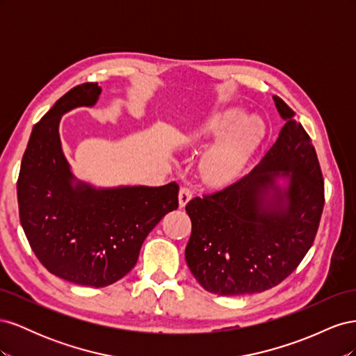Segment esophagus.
<instances>
[{
    "instance_id": "1",
    "label": "esophagus",
    "mask_w": 356,
    "mask_h": 356,
    "mask_svg": "<svg viewBox=\"0 0 356 356\" xmlns=\"http://www.w3.org/2000/svg\"><path fill=\"white\" fill-rule=\"evenodd\" d=\"M193 196V193L190 188H181L179 195H178V202H179V208H184L186 204L190 202Z\"/></svg>"
}]
</instances>
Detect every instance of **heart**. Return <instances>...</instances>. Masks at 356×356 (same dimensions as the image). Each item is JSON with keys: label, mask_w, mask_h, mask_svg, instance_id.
I'll return each mask as SVG.
<instances>
[{"label": "heart", "mask_w": 356, "mask_h": 356, "mask_svg": "<svg viewBox=\"0 0 356 356\" xmlns=\"http://www.w3.org/2000/svg\"><path fill=\"white\" fill-rule=\"evenodd\" d=\"M263 123L246 117L241 108H225L204 118L184 136L190 149H203L215 141L200 159V177L209 186L222 187L238 178L260 144Z\"/></svg>", "instance_id": "obj_1"}]
</instances>
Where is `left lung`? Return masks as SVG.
I'll use <instances>...</instances> for the list:
<instances>
[{
  "instance_id": "8db88e82",
  "label": "left lung",
  "mask_w": 356,
  "mask_h": 356,
  "mask_svg": "<svg viewBox=\"0 0 356 356\" xmlns=\"http://www.w3.org/2000/svg\"><path fill=\"white\" fill-rule=\"evenodd\" d=\"M285 120L276 143L250 174L190 200L186 261L212 294L263 293L296 270L315 241L324 179L310 136L277 96Z\"/></svg>"
}]
</instances>
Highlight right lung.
I'll list each match as a JSON object with an SVG mask.
<instances>
[{"label":"right lung","mask_w":356,"mask_h":356,"mask_svg":"<svg viewBox=\"0 0 356 356\" xmlns=\"http://www.w3.org/2000/svg\"><path fill=\"white\" fill-rule=\"evenodd\" d=\"M98 83L71 89L32 129L17 179L19 217L40 263L68 282L102 288L135 267L157 222L178 208V184L95 187L63 154L62 115L99 99Z\"/></svg>","instance_id":"obj_1"}]
</instances>
